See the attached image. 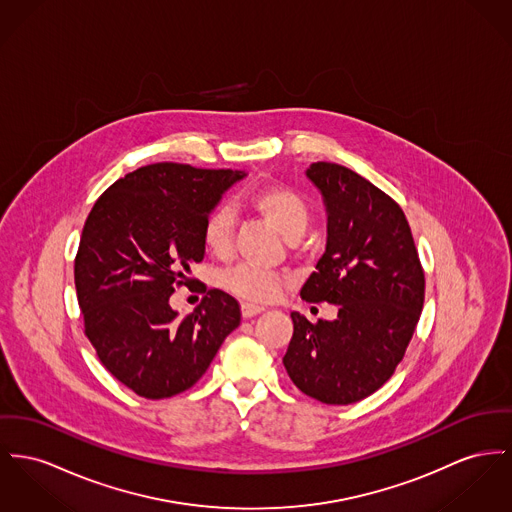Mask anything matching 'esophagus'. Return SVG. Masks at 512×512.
I'll list each match as a JSON object with an SVG mask.
<instances>
[{
  "instance_id": "obj_1",
  "label": "esophagus",
  "mask_w": 512,
  "mask_h": 512,
  "mask_svg": "<svg viewBox=\"0 0 512 512\" xmlns=\"http://www.w3.org/2000/svg\"><path fill=\"white\" fill-rule=\"evenodd\" d=\"M242 316L244 318H252V316H256V314H260V312H264V307H260V305H252V303H242Z\"/></svg>"
}]
</instances>
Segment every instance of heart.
<instances>
[{
  "label": "heart",
  "mask_w": 512,
  "mask_h": 512,
  "mask_svg": "<svg viewBox=\"0 0 512 512\" xmlns=\"http://www.w3.org/2000/svg\"><path fill=\"white\" fill-rule=\"evenodd\" d=\"M248 205L264 217L287 240L301 239L310 223V207L295 190L268 184L248 196ZM205 248L215 256L229 254L233 246V215L229 207L217 205L205 217ZM221 285L242 299L268 303L281 295L283 277L254 266H235L221 275Z\"/></svg>",
  "instance_id": "1"
}]
</instances>
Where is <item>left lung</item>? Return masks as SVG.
I'll return each mask as SVG.
<instances>
[{"label":"left lung","mask_w":512,"mask_h":512,"mask_svg":"<svg viewBox=\"0 0 512 512\" xmlns=\"http://www.w3.org/2000/svg\"><path fill=\"white\" fill-rule=\"evenodd\" d=\"M307 176L326 205L328 239L301 297L336 305L338 318L312 324L291 312L283 365L310 398L347 406L376 392L404 359L425 273L408 219L388 194L336 163H312Z\"/></svg>","instance_id":"left-lung-1"}]
</instances>
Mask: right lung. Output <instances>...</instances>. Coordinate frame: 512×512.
<instances>
[{"mask_svg":"<svg viewBox=\"0 0 512 512\" xmlns=\"http://www.w3.org/2000/svg\"><path fill=\"white\" fill-rule=\"evenodd\" d=\"M246 176L231 169L155 163L116 180L95 202L75 256L85 336L104 369L147 400L192 388L240 324L235 297L209 289L192 314L172 310L205 256L204 223L225 190Z\"/></svg>","mask_w":512,"mask_h":512,"instance_id":"right-lung-1","label":"right lung"}]
</instances>
